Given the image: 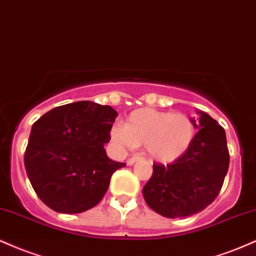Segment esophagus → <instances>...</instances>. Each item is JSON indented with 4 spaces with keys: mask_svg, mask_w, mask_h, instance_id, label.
Returning <instances> with one entry per match:
<instances>
[{
    "mask_svg": "<svg viewBox=\"0 0 256 256\" xmlns=\"http://www.w3.org/2000/svg\"><path fill=\"white\" fill-rule=\"evenodd\" d=\"M140 159H141L140 156H134V157H132V158L128 159L127 164H128V165H133V164L136 163V162H139Z\"/></svg>",
    "mask_w": 256,
    "mask_h": 256,
    "instance_id": "1",
    "label": "esophagus"
}]
</instances>
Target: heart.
I'll use <instances>...</instances> for the list:
<instances>
[{
    "label": "heart",
    "mask_w": 256,
    "mask_h": 256,
    "mask_svg": "<svg viewBox=\"0 0 256 256\" xmlns=\"http://www.w3.org/2000/svg\"><path fill=\"white\" fill-rule=\"evenodd\" d=\"M196 128L184 114L142 108L132 111L126 124L115 123L110 138L121 150L145 146L152 160L169 164L181 158L193 144Z\"/></svg>",
    "instance_id": "obj_1"
}]
</instances>
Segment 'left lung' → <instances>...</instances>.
<instances>
[{"instance_id": "obj_1", "label": "left lung", "mask_w": 256, "mask_h": 256, "mask_svg": "<svg viewBox=\"0 0 256 256\" xmlns=\"http://www.w3.org/2000/svg\"><path fill=\"white\" fill-rule=\"evenodd\" d=\"M195 134L181 158L166 166L153 165V175L142 189L144 199L166 218H182L205 210L218 196L229 169L226 135L208 114L198 111Z\"/></svg>"}]
</instances>
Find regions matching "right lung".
Returning <instances> with one entry per match:
<instances>
[{"instance_id":"add662e5","label":"right lung","mask_w":256,"mask_h":256,"mask_svg":"<svg viewBox=\"0 0 256 256\" xmlns=\"http://www.w3.org/2000/svg\"><path fill=\"white\" fill-rule=\"evenodd\" d=\"M117 112L82 100L57 106L33 123L25 168L33 189L58 213L85 212L103 199L124 163L108 158L104 145Z\"/></svg>"}]
</instances>
